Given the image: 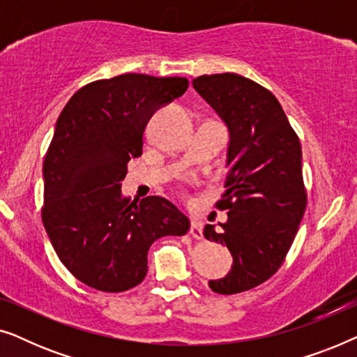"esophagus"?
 Instances as JSON below:
<instances>
[{
    "instance_id": "34e87169",
    "label": "esophagus",
    "mask_w": 357,
    "mask_h": 357,
    "mask_svg": "<svg viewBox=\"0 0 357 357\" xmlns=\"http://www.w3.org/2000/svg\"><path fill=\"white\" fill-rule=\"evenodd\" d=\"M190 236L193 238H198L202 241L203 238V229H202V222L198 219H192V226H190Z\"/></svg>"
}]
</instances>
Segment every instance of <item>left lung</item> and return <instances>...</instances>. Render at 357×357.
<instances>
[{
    "label": "left lung",
    "mask_w": 357,
    "mask_h": 357,
    "mask_svg": "<svg viewBox=\"0 0 357 357\" xmlns=\"http://www.w3.org/2000/svg\"><path fill=\"white\" fill-rule=\"evenodd\" d=\"M193 87L229 128L226 192L216 203L227 221L204 226L208 241L234 258L231 271L209 281L218 294L257 287L284 261L307 206L302 149L275 96L236 73L203 75Z\"/></svg>",
    "instance_id": "obj_1"
}]
</instances>
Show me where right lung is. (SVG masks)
<instances>
[{"instance_id": "add662e5", "label": "right lung", "mask_w": 357, "mask_h": 357, "mask_svg": "<svg viewBox=\"0 0 357 357\" xmlns=\"http://www.w3.org/2000/svg\"><path fill=\"white\" fill-rule=\"evenodd\" d=\"M187 87V77L126 73L81 87L58 116L43 160L42 221L60 261L89 287L138 286L153 242L188 232L169 199L130 202L120 188L126 164L143 154L149 119Z\"/></svg>"}]
</instances>
